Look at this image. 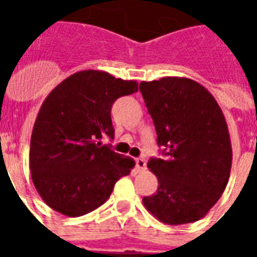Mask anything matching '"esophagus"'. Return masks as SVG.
Returning <instances> with one entry per match:
<instances>
[{
    "label": "esophagus",
    "instance_id": "1",
    "mask_svg": "<svg viewBox=\"0 0 257 257\" xmlns=\"http://www.w3.org/2000/svg\"><path fill=\"white\" fill-rule=\"evenodd\" d=\"M135 163H136V169H138V171H143V170L145 169V166H147V162H145L144 158H136Z\"/></svg>",
    "mask_w": 257,
    "mask_h": 257
}]
</instances>
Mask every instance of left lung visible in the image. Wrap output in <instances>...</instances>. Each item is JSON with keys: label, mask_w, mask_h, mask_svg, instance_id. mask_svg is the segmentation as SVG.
Segmentation results:
<instances>
[{"label": "left lung", "mask_w": 257, "mask_h": 257, "mask_svg": "<svg viewBox=\"0 0 257 257\" xmlns=\"http://www.w3.org/2000/svg\"><path fill=\"white\" fill-rule=\"evenodd\" d=\"M139 90L162 148V157L148 162L160 185L143 203L165 224L197 221L228 184L231 145L224 114L212 95L189 78L165 77L142 82Z\"/></svg>", "instance_id": "obj_1"}]
</instances>
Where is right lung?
<instances>
[{"mask_svg":"<svg viewBox=\"0 0 257 257\" xmlns=\"http://www.w3.org/2000/svg\"><path fill=\"white\" fill-rule=\"evenodd\" d=\"M138 91L135 81L82 70L45 99L31 138L29 165L36 189L52 210L82 216L101 206L135 162L101 145L114 139L110 110L118 97Z\"/></svg>","mask_w":257,"mask_h":257,"instance_id":"add662e5","label":"right lung"}]
</instances>
